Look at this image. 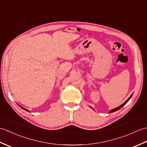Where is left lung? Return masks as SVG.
Instances as JSON below:
<instances>
[{"instance_id":"obj_1","label":"left lung","mask_w":147,"mask_h":147,"mask_svg":"<svg viewBox=\"0 0 147 147\" xmlns=\"http://www.w3.org/2000/svg\"><path fill=\"white\" fill-rule=\"evenodd\" d=\"M132 95H133V94H132L131 95V96H129V98H128V99H127V100H126V102H124L123 103V104H122V105H121L120 106H119V107H116V108H115V109H112V110H111V111H110V112H109V113H111V112H115V111H118V110H119V109H120L121 108H122V107H123V106H124V105H125V104H126V103H127V102H128V101L129 100V99H130L131 98V96H132Z\"/></svg>"}]
</instances>
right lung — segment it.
<instances>
[{
	"label": "right lung",
	"instance_id": "add662e5",
	"mask_svg": "<svg viewBox=\"0 0 147 147\" xmlns=\"http://www.w3.org/2000/svg\"><path fill=\"white\" fill-rule=\"evenodd\" d=\"M20 107H21V106H20ZM22 109H24V110H25V111H28V112H30L28 110V109H24V108H23V107H21Z\"/></svg>",
	"mask_w": 147,
	"mask_h": 147
}]
</instances>
